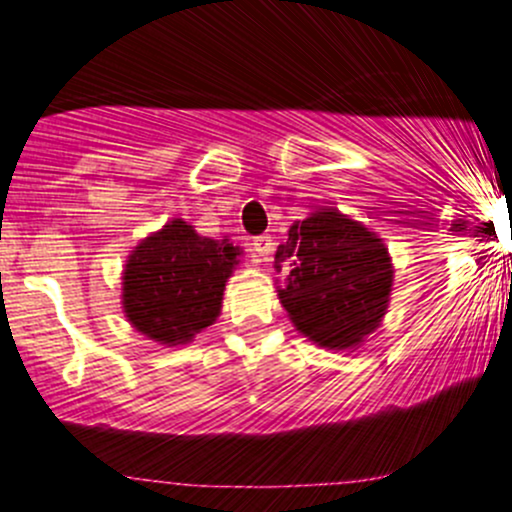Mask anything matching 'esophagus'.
I'll return each instance as SVG.
<instances>
[{
	"mask_svg": "<svg viewBox=\"0 0 512 512\" xmlns=\"http://www.w3.org/2000/svg\"><path fill=\"white\" fill-rule=\"evenodd\" d=\"M274 252V243L269 236H257L252 240V257L255 262H269V255Z\"/></svg>",
	"mask_w": 512,
	"mask_h": 512,
	"instance_id": "obj_1",
	"label": "esophagus"
}]
</instances>
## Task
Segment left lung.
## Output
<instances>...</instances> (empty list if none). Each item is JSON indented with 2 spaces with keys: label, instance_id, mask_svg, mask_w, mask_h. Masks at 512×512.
I'll return each mask as SVG.
<instances>
[{
  "label": "left lung",
  "instance_id": "8db88e82",
  "mask_svg": "<svg viewBox=\"0 0 512 512\" xmlns=\"http://www.w3.org/2000/svg\"><path fill=\"white\" fill-rule=\"evenodd\" d=\"M274 267L286 272L279 301L296 330L327 349L358 346L387 313L390 252L383 238L337 209L293 223Z\"/></svg>",
  "mask_w": 512,
  "mask_h": 512
}]
</instances>
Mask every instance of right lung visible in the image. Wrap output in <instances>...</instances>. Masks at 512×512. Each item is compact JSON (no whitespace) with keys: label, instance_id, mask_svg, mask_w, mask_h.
<instances>
[{"label":"right lung","instance_id":"right-lung-1","mask_svg":"<svg viewBox=\"0 0 512 512\" xmlns=\"http://www.w3.org/2000/svg\"><path fill=\"white\" fill-rule=\"evenodd\" d=\"M231 240L199 236L173 219L132 250L122 272V308L137 332L158 344L192 342L214 325L223 289L240 257Z\"/></svg>","mask_w":512,"mask_h":512}]
</instances>
